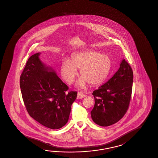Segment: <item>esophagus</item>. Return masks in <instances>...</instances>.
Segmentation results:
<instances>
[{"instance_id": "1", "label": "esophagus", "mask_w": 158, "mask_h": 158, "mask_svg": "<svg viewBox=\"0 0 158 158\" xmlns=\"http://www.w3.org/2000/svg\"><path fill=\"white\" fill-rule=\"evenodd\" d=\"M85 95L83 93H82L81 92H78L77 95V99H81V98L85 97Z\"/></svg>"}]
</instances>
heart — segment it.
<instances>
[{
	"label": "heart",
	"instance_id": "b5f03b06",
	"mask_svg": "<svg viewBox=\"0 0 158 158\" xmlns=\"http://www.w3.org/2000/svg\"><path fill=\"white\" fill-rule=\"evenodd\" d=\"M110 57L94 51L78 52L71 56V59H64L60 65L61 77L69 84L73 83L81 69V77L77 85L85 87L87 83L91 85H98L106 80L111 68Z\"/></svg>",
	"mask_w": 158,
	"mask_h": 158
}]
</instances>
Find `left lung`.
Masks as SVG:
<instances>
[{"instance_id":"8db88e82","label":"left lung","mask_w":158,"mask_h":158,"mask_svg":"<svg viewBox=\"0 0 158 158\" xmlns=\"http://www.w3.org/2000/svg\"><path fill=\"white\" fill-rule=\"evenodd\" d=\"M133 81L132 68L123 59L112 77L93 93L95 105L91 115L95 124L107 127L124 117L131 101Z\"/></svg>"}]
</instances>
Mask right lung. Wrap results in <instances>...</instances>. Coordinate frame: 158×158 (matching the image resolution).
<instances>
[{"instance_id":"1","label":"right lung","mask_w":158,"mask_h":158,"mask_svg":"<svg viewBox=\"0 0 158 158\" xmlns=\"http://www.w3.org/2000/svg\"><path fill=\"white\" fill-rule=\"evenodd\" d=\"M41 53L30 56L20 77V87L29 115L47 128L57 129L68 122L77 91L68 87L55 71L40 59Z\"/></svg>"}]
</instances>
